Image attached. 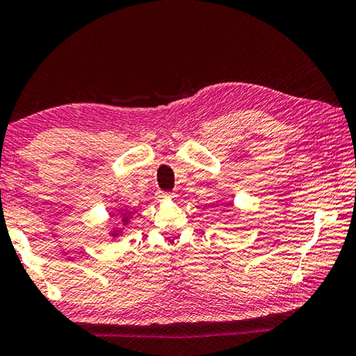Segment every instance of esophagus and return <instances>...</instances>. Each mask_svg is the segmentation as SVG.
I'll return each mask as SVG.
<instances>
[{"label":"esophagus","mask_w":356,"mask_h":356,"mask_svg":"<svg viewBox=\"0 0 356 356\" xmlns=\"http://www.w3.org/2000/svg\"><path fill=\"white\" fill-rule=\"evenodd\" d=\"M171 193H168V191H158V198L160 200H166V198H171Z\"/></svg>","instance_id":"obj_1"}]
</instances>
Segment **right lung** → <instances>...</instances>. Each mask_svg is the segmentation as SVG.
<instances>
[{
  "instance_id": "right-lung-1",
  "label": "right lung",
  "mask_w": 356,
  "mask_h": 356,
  "mask_svg": "<svg viewBox=\"0 0 356 356\" xmlns=\"http://www.w3.org/2000/svg\"><path fill=\"white\" fill-rule=\"evenodd\" d=\"M122 222H123V223H127V222H128V218H127V217H123V218H122ZM118 233H120V231H114V233H112V236H114V238H115V236H117Z\"/></svg>"
}]
</instances>
